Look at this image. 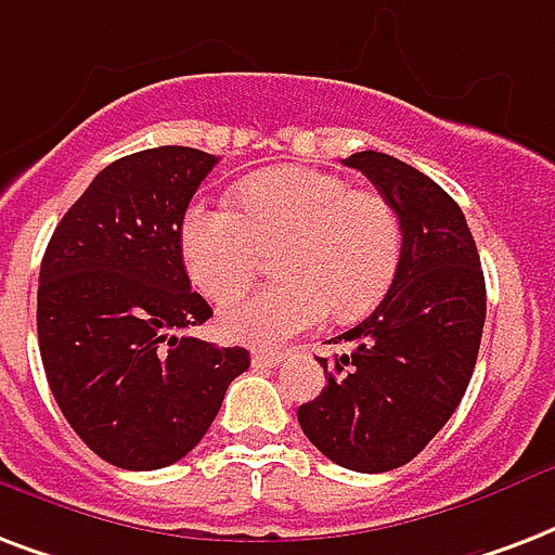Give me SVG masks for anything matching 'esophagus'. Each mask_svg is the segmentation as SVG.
<instances>
[{
	"mask_svg": "<svg viewBox=\"0 0 555 555\" xmlns=\"http://www.w3.org/2000/svg\"><path fill=\"white\" fill-rule=\"evenodd\" d=\"M282 361H285V352H268V349L253 352V366H256V370H273V366H279Z\"/></svg>",
	"mask_w": 555,
	"mask_h": 555,
	"instance_id": "obj_1",
	"label": "esophagus"
}]
</instances>
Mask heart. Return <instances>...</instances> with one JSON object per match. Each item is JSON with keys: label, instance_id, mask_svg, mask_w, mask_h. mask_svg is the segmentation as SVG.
Returning <instances> with one entry per match:
<instances>
[{"label": "heart", "instance_id": "obj_1", "mask_svg": "<svg viewBox=\"0 0 555 555\" xmlns=\"http://www.w3.org/2000/svg\"><path fill=\"white\" fill-rule=\"evenodd\" d=\"M282 246L283 282L221 308V328L256 346L282 344L334 311L352 320L378 306L401 264L399 215L380 194L346 177L282 165L241 180L232 206H189L180 253L189 279L211 302L240 293L260 249Z\"/></svg>", "mask_w": 555, "mask_h": 555}]
</instances>
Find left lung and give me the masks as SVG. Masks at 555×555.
<instances>
[{"mask_svg":"<svg viewBox=\"0 0 555 555\" xmlns=\"http://www.w3.org/2000/svg\"><path fill=\"white\" fill-rule=\"evenodd\" d=\"M366 175L401 223V264L363 323L317 358L325 387L296 410L332 463L378 475L410 463L446 428L472 380L486 323V279L463 209L430 177L390 154L344 159Z\"/></svg>","mask_w":555,"mask_h":555,"instance_id":"8db88e82","label":"left lung"}]
</instances>
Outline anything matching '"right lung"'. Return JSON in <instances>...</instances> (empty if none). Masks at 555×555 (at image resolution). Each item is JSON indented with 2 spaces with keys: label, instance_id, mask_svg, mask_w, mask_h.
<instances>
[{
  "label": "right lung",
  "instance_id": "add662e5",
  "mask_svg": "<svg viewBox=\"0 0 555 555\" xmlns=\"http://www.w3.org/2000/svg\"><path fill=\"white\" fill-rule=\"evenodd\" d=\"M215 163L183 145L121 156L42 256L37 337L52 396L72 430L127 472L183 460L249 370L247 349L183 334L211 317L185 273L180 227Z\"/></svg>",
  "mask_w": 555,
  "mask_h": 555
}]
</instances>
